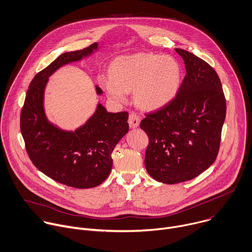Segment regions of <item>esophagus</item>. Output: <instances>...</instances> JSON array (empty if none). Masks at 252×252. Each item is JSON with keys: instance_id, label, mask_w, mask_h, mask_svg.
Masks as SVG:
<instances>
[{"instance_id": "obj_1", "label": "esophagus", "mask_w": 252, "mask_h": 252, "mask_svg": "<svg viewBox=\"0 0 252 252\" xmlns=\"http://www.w3.org/2000/svg\"><path fill=\"white\" fill-rule=\"evenodd\" d=\"M128 123L130 128H137L140 125V117L136 113H130Z\"/></svg>"}]
</instances>
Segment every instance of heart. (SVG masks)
Returning a JSON list of instances; mask_svg holds the SVG:
<instances>
[{
  "label": "heart",
  "instance_id": "heart-1",
  "mask_svg": "<svg viewBox=\"0 0 252 252\" xmlns=\"http://www.w3.org/2000/svg\"><path fill=\"white\" fill-rule=\"evenodd\" d=\"M182 76V67L175 59L138 54L116 60L111 67V76H100L99 82L116 102H124L127 92L133 90L135 102L140 107L156 110L176 97Z\"/></svg>",
  "mask_w": 252,
  "mask_h": 252
}]
</instances>
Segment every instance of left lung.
I'll use <instances>...</instances> for the list:
<instances>
[{
  "mask_svg": "<svg viewBox=\"0 0 252 252\" xmlns=\"http://www.w3.org/2000/svg\"><path fill=\"white\" fill-rule=\"evenodd\" d=\"M175 50L187 71L180 90L173 101L140 124L149 137L146 170L168 185L191 180L216 161L226 113L216 70L185 49Z\"/></svg>",
  "mask_w": 252,
  "mask_h": 252,
  "instance_id": "left-lung-1",
  "label": "left lung"
}]
</instances>
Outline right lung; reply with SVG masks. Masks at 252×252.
<instances>
[{"label":"right lung","mask_w":252,"mask_h":252,"mask_svg":"<svg viewBox=\"0 0 252 252\" xmlns=\"http://www.w3.org/2000/svg\"><path fill=\"white\" fill-rule=\"evenodd\" d=\"M95 42L88 47L65 53L32 80L21 113V132L28 155L44 175L76 189L94 188L109 176L111 154L129 131L128 113H111L100 103L88 120L74 131L50 122L44 110V91L49 76L59 68L87 59L98 50ZM97 95L103 91L95 85Z\"/></svg>","instance_id":"add662e5"}]
</instances>
